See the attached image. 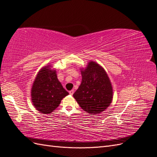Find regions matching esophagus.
Returning a JSON list of instances; mask_svg holds the SVG:
<instances>
[{"label":"esophagus","mask_w":157,"mask_h":157,"mask_svg":"<svg viewBox=\"0 0 157 157\" xmlns=\"http://www.w3.org/2000/svg\"><path fill=\"white\" fill-rule=\"evenodd\" d=\"M69 94H71V95H72L74 94V90H70L69 91Z\"/></svg>","instance_id":"34e87169"}]
</instances>
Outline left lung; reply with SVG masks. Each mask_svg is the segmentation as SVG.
Instances as JSON below:
<instances>
[{"label": "left lung", "mask_w": 157, "mask_h": 157, "mask_svg": "<svg viewBox=\"0 0 157 157\" xmlns=\"http://www.w3.org/2000/svg\"><path fill=\"white\" fill-rule=\"evenodd\" d=\"M82 81L73 97L88 113L98 114L108 107L113 100V90L109 76L101 66L90 61L81 70Z\"/></svg>", "instance_id": "left-lung-1"}]
</instances>
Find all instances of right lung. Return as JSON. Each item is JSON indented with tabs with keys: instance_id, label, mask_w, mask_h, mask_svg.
<instances>
[{
	"instance_id": "right-lung-1",
	"label": "right lung",
	"mask_w": 157,
	"mask_h": 157,
	"mask_svg": "<svg viewBox=\"0 0 157 157\" xmlns=\"http://www.w3.org/2000/svg\"><path fill=\"white\" fill-rule=\"evenodd\" d=\"M50 65L38 72L31 89V100L37 110L50 114L59 106L61 100L68 94L57 78L56 70Z\"/></svg>"
}]
</instances>
